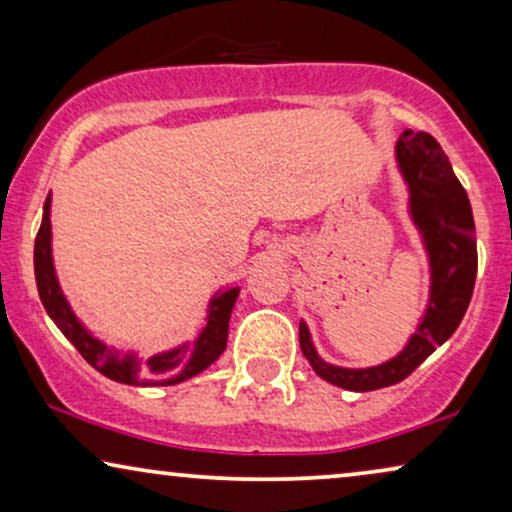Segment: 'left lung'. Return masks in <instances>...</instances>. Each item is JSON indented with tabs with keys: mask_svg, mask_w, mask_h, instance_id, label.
<instances>
[{
	"mask_svg": "<svg viewBox=\"0 0 512 512\" xmlns=\"http://www.w3.org/2000/svg\"><path fill=\"white\" fill-rule=\"evenodd\" d=\"M396 163L408 184V212L422 235L431 270L429 303L417 331L403 352L380 366L340 368L321 359L307 324L300 321V349L314 373L349 391L391 387L429 359L464 319L478 272L471 202L440 144L426 132L405 130L396 142Z\"/></svg>",
	"mask_w": 512,
	"mask_h": 512,
	"instance_id": "obj_1",
	"label": "left lung"
}]
</instances>
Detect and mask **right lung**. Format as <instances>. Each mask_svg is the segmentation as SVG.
Listing matches in <instances>:
<instances>
[{
  "label": "right lung",
  "mask_w": 512,
  "mask_h": 512,
  "mask_svg": "<svg viewBox=\"0 0 512 512\" xmlns=\"http://www.w3.org/2000/svg\"><path fill=\"white\" fill-rule=\"evenodd\" d=\"M34 277H37L39 298L46 307L48 317L55 321L62 335L79 349L83 359L109 380L135 384V387L137 384L139 387H170V384L184 382L212 366L226 349L230 312H233L235 300L240 296V289L235 286V289L219 291L209 300L207 324L195 342H184V345L167 349V352L153 354L149 359H139L135 352H121V349L109 347L107 342L95 338L81 324L60 289L58 277H55L51 254V195L46 198L41 228L37 240H34Z\"/></svg>",
  "instance_id": "obj_1"
}]
</instances>
